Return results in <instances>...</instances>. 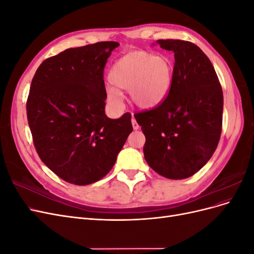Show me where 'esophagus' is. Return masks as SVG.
Here are the masks:
<instances>
[{"label": "esophagus", "mask_w": 254, "mask_h": 254, "mask_svg": "<svg viewBox=\"0 0 254 254\" xmlns=\"http://www.w3.org/2000/svg\"><path fill=\"white\" fill-rule=\"evenodd\" d=\"M131 123H132V127H133V129L134 130H137L140 128V126H139V124H137L136 123V121H135V119L132 117V119H131Z\"/></svg>", "instance_id": "obj_1"}]
</instances>
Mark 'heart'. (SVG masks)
Returning <instances> with one entry per match:
<instances>
[{"label":"heart","instance_id":"heart-1","mask_svg":"<svg viewBox=\"0 0 254 254\" xmlns=\"http://www.w3.org/2000/svg\"><path fill=\"white\" fill-rule=\"evenodd\" d=\"M174 77L172 61L150 52L132 51L115 61L108 73L109 102L119 104L121 90H129L135 107L151 109L159 106L170 93Z\"/></svg>","mask_w":254,"mask_h":254}]
</instances>
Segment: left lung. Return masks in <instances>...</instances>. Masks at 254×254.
Returning <instances> with one entry per match:
<instances>
[{
	"mask_svg": "<svg viewBox=\"0 0 254 254\" xmlns=\"http://www.w3.org/2000/svg\"><path fill=\"white\" fill-rule=\"evenodd\" d=\"M175 54L170 93L157 108L135 113L146 137L144 157L159 175L181 180L211 159L221 133L224 95L210 59L196 44L158 40Z\"/></svg>",
	"mask_w": 254,
	"mask_h": 254,
	"instance_id": "1",
	"label": "left lung"
}]
</instances>
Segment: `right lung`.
<instances>
[{
    "instance_id": "1",
    "label": "right lung",
    "mask_w": 254,
    "mask_h": 254,
    "mask_svg": "<svg viewBox=\"0 0 254 254\" xmlns=\"http://www.w3.org/2000/svg\"><path fill=\"white\" fill-rule=\"evenodd\" d=\"M118 42L67 49L38 67L27 121L42 162L61 179L87 186L108 174L128 135L131 114L105 113L104 67Z\"/></svg>"
}]
</instances>
